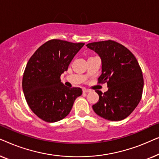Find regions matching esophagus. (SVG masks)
<instances>
[{
  "instance_id": "1",
  "label": "esophagus",
  "mask_w": 159,
  "mask_h": 159,
  "mask_svg": "<svg viewBox=\"0 0 159 159\" xmlns=\"http://www.w3.org/2000/svg\"><path fill=\"white\" fill-rule=\"evenodd\" d=\"M82 91H83L84 93H88L90 92V90H88V89H83Z\"/></svg>"
}]
</instances>
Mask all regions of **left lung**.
Listing matches in <instances>:
<instances>
[{
	"mask_svg": "<svg viewBox=\"0 0 159 159\" xmlns=\"http://www.w3.org/2000/svg\"><path fill=\"white\" fill-rule=\"evenodd\" d=\"M87 47L101 58L98 83L107 82L108 90H96L98 102L93 106L95 114L110 121L127 118L142 98L143 77L136 58L127 48L114 40L88 43Z\"/></svg>",
	"mask_w": 159,
	"mask_h": 159,
	"instance_id": "1",
	"label": "left lung"
}]
</instances>
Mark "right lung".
I'll use <instances>...</instances> for the list:
<instances>
[{
    "label": "right lung",
    "mask_w": 159,
    "mask_h": 159,
    "mask_svg": "<svg viewBox=\"0 0 159 159\" xmlns=\"http://www.w3.org/2000/svg\"><path fill=\"white\" fill-rule=\"evenodd\" d=\"M84 45L53 39L38 48L28 61L23 92L28 106L43 121L56 122L65 118L82 95L81 88H67L60 77Z\"/></svg>",
    "instance_id": "obj_1"
}]
</instances>
